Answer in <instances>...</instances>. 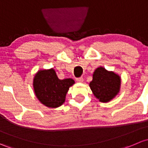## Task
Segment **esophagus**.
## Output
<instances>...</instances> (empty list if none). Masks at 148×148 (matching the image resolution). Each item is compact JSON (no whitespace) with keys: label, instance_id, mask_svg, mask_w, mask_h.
<instances>
[{"label":"esophagus","instance_id":"1","mask_svg":"<svg viewBox=\"0 0 148 148\" xmlns=\"http://www.w3.org/2000/svg\"><path fill=\"white\" fill-rule=\"evenodd\" d=\"M76 81H77V83H83V77H77V78H76Z\"/></svg>","mask_w":148,"mask_h":148}]
</instances>
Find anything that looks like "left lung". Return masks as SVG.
Here are the masks:
<instances>
[{
	"instance_id": "8db88e82",
	"label": "left lung",
	"mask_w": 148,
	"mask_h": 148,
	"mask_svg": "<svg viewBox=\"0 0 148 148\" xmlns=\"http://www.w3.org/2000/svg\"><path fill=\"white\" fill-rule=\"evenodd\" d=\"M120 78L113 72H108L105 68H97L94 72L90 87L94 95L100 102H108L119 92Z\"/></svg>"
}]
</instances>
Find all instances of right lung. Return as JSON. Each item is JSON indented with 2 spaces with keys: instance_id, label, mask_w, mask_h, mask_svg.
Masks as SVG:
<instances>
[{
  "instance_id": "right-lung-1",
  "label": "right lung",
  "mask_w": 148,
  "mask_h": 148,
  "mask_svg": "<svg viewBox=\"0 0 148 148\" xmlns=\"http://www.w3.org/2000/svg\"><path fill=\"white\" fill-rule=\"evenodd\" d=\"M71 78L60 80L54 70L40 71L33 80V88L36 97L49 108H58L65 102L69 87L74 84Z\"/></svg>"
}]
</instances>
